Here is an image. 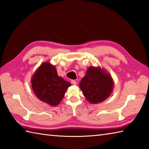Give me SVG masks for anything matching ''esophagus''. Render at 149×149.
Here are the masks:
<instances>
[{"label": "esophagus", "instance_id": "obj_1", "mask_svg": "<svg viewBox=\"0 0 149 149\" xmlns=\"http://www.w3.org/2000/svg\"><path fill=\"white\" fill-rule=\"evenodd\" d=\"M71 83H72V84H74V85H75V84H77V82L75 80H72L71 81Z\"/></svg>", "mask_w": 149, "mask_h": 149}]
</instances>
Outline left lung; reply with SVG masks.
Here are the masks:
<instances>
[{
    "label": "left lung",
    "instance_id": "8db88e82",
    "mask_svg": "<svg viewBox=\"0 0 149 149\" xmlns=\"http://www.w3.org/2000/svg\"><path fill=\"white\" fill-rule=\"evenodd\" d=\"M84 97L90 103L103 102L112 94L113 81L109 73L100 67L90 66L79 84Z\"/></svg>",
    "mask_w": 149,
    "mask_h": 149
}]
</instances>
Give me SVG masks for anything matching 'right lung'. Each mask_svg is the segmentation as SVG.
Segmentation results:
<instances>
[{
	"label": "right lung",
	"mask_w": 149,
	"mask_h": 149,
	"mask_svg": "<svg viewBox=\"0 0 149 149\" xmlns=\"http://www.w3.org/2000/svg\"><path fill=\"white\" fill-rule=\"evenodd\" d=\"M31 87L37 97L52 107L59 104L71 83L57 74L55 66L42 63L31 77Z\"/></svg>",
	"instance_id": "1"
}]
</instances>
